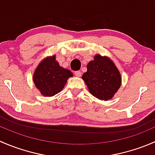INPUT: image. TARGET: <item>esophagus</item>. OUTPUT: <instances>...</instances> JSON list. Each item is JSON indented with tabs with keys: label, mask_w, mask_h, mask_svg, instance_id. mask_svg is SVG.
<instances>
[{
	"label": "esophagus",
	"mask_w": 155,
	"mask_h": 155,
	"mask_svg": "<svg viewBox=\"0 0 155 155\" xmlns=\"http://www.w3.org/2000/svg\"><path fill=\"white\" fill-rule=\"evenodd\" d=\"M75 75H76L77 77H80L81 75H82V73H81L80 71H76L75 72Z\"/></svg>",
	"instance_id": "obj_1"
}]
</instances>
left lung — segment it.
<instances>
[{
	"mask_svg": "<svg viewBox=\"0 0 155 155\" xmlns=\"http://www.w3.org/2000/svg\"><path fill=\"white\" fill-rule=\"evenodd\" d=\"M89 92L101 101L112 99L121 85V76L113 61L107 56L95 54L82 76Z\"/></svg>",
	"mask_w": 155,
	"mask_h": 155,
	"instance_id": "8db88e82",
	"label": "left lung"
}]
</instances>
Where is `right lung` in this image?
I'll return each instance as SVG.
<instances>
[{
	"mask_svg": "<svg viewBox=\"0 0 155 155\" xmlns=\"http://www.w3.org/2000/svg\"><path fill=\"white\" fill-rule=\"evenodd\" d=\"M73 73L59 65L55 54L48 56L37 65L33 75V81L40 94L52 97L61 91Z\"/></svg>",
	"mask_w": 155,
	"mask_h": 155,
	"instance_id": "1",
	"label": "right lung"
}]
</instances>
